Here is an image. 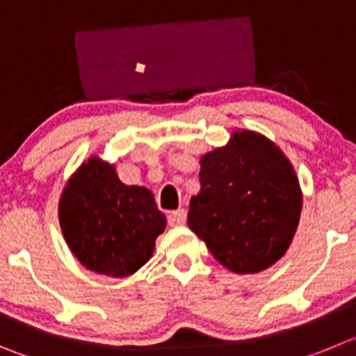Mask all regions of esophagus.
I'll return each mask as SVG.
<instances>
[{
	"instance_id": "1",
	"label": "esophagus",
	"mask_w": 356,
	"mask_h": 356,
	"mask_svg": "<svg viewBox=\"0 0 356 356\" xmlns=\"http://www.w3.org/2000/svg\"><path fill=\"white\" fill-rule=\"evenodd\" d=\"M185 220H187V211L184 208L176 209V211H171L168 215V222L169 225H184Z\"/></svg>"
}]
</instances>
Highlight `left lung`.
<instances>
[{
	"instance_id": "obj_1",
	"label": "left lung",
	"mask_w": 356,
	"mask_h": 356,
	"mask_svg": "<svg viewBox=\"0 0 356 356\" xmlns=\"http://www.w3.org/2000/svg\"><path fill=\"white\" fill-rule=\"evenodd\" d=\"M201 192L188 227L227 269L260 273L282 259L299 225L302 194L283 152L253 131L201 157Z\"/></svg>"
}]
</instances>
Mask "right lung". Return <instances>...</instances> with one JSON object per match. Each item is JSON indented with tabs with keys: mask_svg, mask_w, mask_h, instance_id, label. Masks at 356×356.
Here are the masks:
<instances>
[{
	"mask_svg": "<svg viewBox=\"0 0 356 356\" xmlns=\"http://www.w3.org/2000/svg\"><path fill=\"white\" fill-rule=\"evenodd\" d=\"M59 222L74 257L94 273L124 277L148 262L165 229L152 192L125 185L113 165L90 157L60 195Z\"/></svg>",
	"mask_w": 356,
	"mask_h": 356,
	"instance_id": "add662e5",
	"label": "right lung"
}]
</instances>
